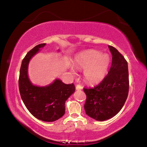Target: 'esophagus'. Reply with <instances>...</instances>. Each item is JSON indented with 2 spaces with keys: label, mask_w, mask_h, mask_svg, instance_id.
<instances>
[{
  "label": "esophagus",
  "mask_w": 147,
  "mask_h": 147,
  "mask_svg": "<svg viewBox=\"0 0 147 147\" xmlns=\"http://www.w3.org/2000/svg\"><path fill=\"white\" fill-rule=\"evenodd\" d=\"M76 90H82V86H81L80 85H76Z\"/></svg>",
  "instance_id": "1"
}]
</instances>
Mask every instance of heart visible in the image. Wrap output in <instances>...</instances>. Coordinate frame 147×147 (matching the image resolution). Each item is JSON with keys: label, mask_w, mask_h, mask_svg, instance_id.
Wrapping results in <instances>:
<instances>
[{"label": "heart", "mask_w": 147, "mask_h": 147, "mask_svg": "<svg viewBox=\"0 0 147 147\" xmlns=\"http://www.w3.org/2000/svg\"><path fill=\"white\" fill-rule=\"evenodd\" d=\"M111 62V59L107 54L90 50L80 53L76 57V65L80 68L85 69L84 78L90 84L98 83L104 79L107 74ZM71 71L75 73L74 68Z\"/></svg>", "instance_id": "heart-1"}]
</instances>
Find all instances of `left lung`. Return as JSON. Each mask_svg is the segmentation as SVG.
<instances>
[{
    "mask_svg": "<svg viewBox=\"0 0 147 147\" xmlns=\"http://www.w3.org/2000/svg\"><path fill=\"white\" fill-rule=\"evenodd\" d=\"M112 55L107 75L93 88H84L86 100V114L96 121H104L119 112L128 95L129 73L127 62L114 47L109 45Z\"/></svg>",
    "mask_w": 147,
    "mask_h": 147,
    "instance_id": "obj_1",
    "label": "left lung"
}]
</instances>
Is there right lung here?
I'll return each mask as SVG.
<instances>
[{
    "instance_id": "obj_1",
    "label": "right lung",
    "mask_w": 147,
    "mask_h": 147,
    "mask_svg": "<svg viewBox=\"0 0 147 147\" xmlns=\"http://www.w3.org/2000/svg\"><path fill=\"white\" fill-rule=\"evenodd\" d=\"M45 45L41 43L35 46L23 59L18 81L19 89L22 100L33 116L43 121L53 122L65 114V102L75 91V86L73 83L65 84L59 79L42 87L31 83L28 76L29 62L39 52V49Z\"/></svg>"
}]
</instances>
